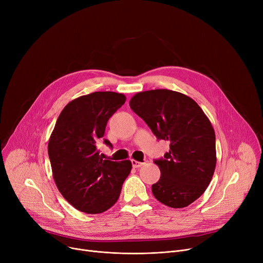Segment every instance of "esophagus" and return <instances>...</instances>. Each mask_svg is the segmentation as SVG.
I'll list each match as a JSON object with an SVG mask.
<instances>
[{"label":"esophagus","mask_w":263,"mask_h":263,"mask_svg":"<svg viewBox=\"0 0 263 263\" xmlns=\"http://www.w3.org/2000/svg\"><path fill=\"white\" fill-rule=\"evenodd\" d=\"M131 162H132V166H133L134 168H139V167L143 166V165L145 164L144 162H139V161H136V160H132Z\"/></svg>","instance_id":"esophagus-1"}]
</instances>
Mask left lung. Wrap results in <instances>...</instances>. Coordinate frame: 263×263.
Listing matches in <instances>:
<instances>
[{"label":"left lung","mask_w":263,"mask_h":263,"mask_svg":"<svg viewBox=\"0 0 263 263\" xmlns=\"http://www.w3.org/2000/svg\"><path fill=\"white\" fill-rule=\"evenodd\" d=\"M129 104L158 139L170 142L164 159L155 161L161 177L151 186L154 196L171 208H185L203 194L215 171L211 121L189 96L170 89L137 92Z\"/></svg>","instance_id":"1"}]
</instances>
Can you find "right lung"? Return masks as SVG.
<instances>
[{
	"instance_id": "add662e5",
	"label": "right lung",
	"mask_w": 263,
	"mask_h": 263,
	"mask_svg": "<svg viewBox=\"0 0 263 263\" xmlns=\"http://www.w3.org/2000/svg\"><path fill=\"white\" fill-rule=\"evenodd\" d=\"M114 91H95L69 102L51 133L48 154L52 175L64 198L79 211L102 213L118 200L130 160H104L98 143L107 120L126 102ZM106 145H110L104 140Z\"/></svg>"
}]
</instances>
